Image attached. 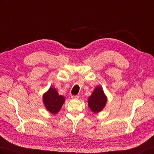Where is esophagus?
Masks as SVG:
<instances>
[{
	"mask_svg": "<svg viewBox=\"0 0 154 154\" xmlns=\"http://www.w3.org/2000/svg\"><path fill=\"white\" fill-rule=\"evenodd\" d=\"M71 98L72 99H78V98H79V96L78 95H72V96H71Z\"/></svg>",
	"mask_w": 154,
	"mask_h": 154,
	"instance_id": "34e87169",
	"label": "esophagus"
}]
</instances>
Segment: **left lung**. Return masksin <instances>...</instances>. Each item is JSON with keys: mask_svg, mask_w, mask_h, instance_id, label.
<instances>
[{"mask_svg": "<svg viewBox=\"0 0 154 154\" xmlns=\"http://www.w3.org/2000/svg\"><path fill=\"white\" fill-rule=\"evenodd\" d=\"M107 98L101 86L96 87L91 96L88 99V105L91 110L94 113H97L103 110L106 105Z\"/></svg>", "mask_w": 154, "mask_h": 154, "instance_id": "1", "label": "left lung"}]
</instances>
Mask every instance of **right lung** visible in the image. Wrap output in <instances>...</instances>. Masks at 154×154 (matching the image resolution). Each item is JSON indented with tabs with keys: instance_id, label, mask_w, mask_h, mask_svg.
Listing matches in <instances>:
<instances>
[{
	"instance_id": "1",
	"label": "right lung",
	"mask_w": 154,
	"mask_h": 154,
	"mask_svg": "<svg viewBox=\"0 0 154 154\" xmlns=\"http://www.w3.org/2000/svg\"><path fill=\"white\" fill-rule=\"evenodd\" d=\"M43 101L45 108L53 114H57L65 101V97L60 96L56 88L50 87L43 95Z\"/></svg>"
}]
</instances>
